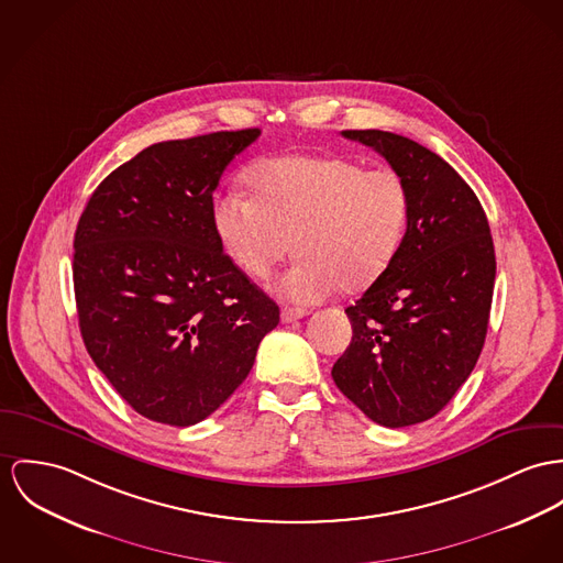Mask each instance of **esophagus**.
Masks as SVG:
<instances>
[{
    "label": "esophagus",
    "mask_w": 563,
    "mask_h": 563,
    "mask_svg": "<svg viewBox=\"0 0 563 563\" xmlns=\"http://www.w3.org/2000/svg\"><path fill=\"white\" fill-rule=\"evenodd\" d=\"M306 314H308V310H306V308H294V306H285V308L280 310V319H283L285 323L298 321V319H302Z\"/></svg>",
    "instance_id": "1"
}]
</instances>
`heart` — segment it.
Instances as JSON below:
<instances>
[{
    "label": "heart",
    "instance_id": "obj_1",
    "mask_svg": "<svg viewBox=\"0 0 563 563\" xmlns=\"http://www.w3.org/2000/svg\"><path fill=\"white\" fill-rule=\"evenodd\" d=\"M253 197L224 190L212 203L217 235L249 276L267 280L294 249L276 289L321 302L341 287H371L396 260L409 222V188L388 167L343 156H274L249 172Z\"/></svg>",
    "mask_w": 563,
    "mask_h": 563
}]
</instances>
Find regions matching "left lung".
Segmentation results:
<instances>
[{"label": "left lung", "mask_w": 563, "mask_h": 563, "mask_svg": "<svg viewBox=\"0 0 563 563\" xmlns=\"http://www.w3.org/2000/svg\"><path fill=\"white\" fill-rule=\"evenodd\" d=\"M402 175L411 210L386 274L346 308L351 343L332 379L373 422L437 416L476 366L495 287V249L476 192L441 156L386 130H343Z\"/></svg>", "instance_id": "8db88e82"}]
</instances>
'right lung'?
I'll use <instances>...</instances> for the list:
<instances>
[{
	"instance_id": "right-lung-1",
	"label": "right lung",
	"mask_w": 563,
	"mask_h": 563,
	"mask_svg": "<svg viewBox=\"0 0 563 563\" xmlns=\"http://www.w3.org/2000/svg\"><path fill=\"white\" fill-rule=\"evenodd\" d=\"M260 134L154 143L107 175L79 218L73 280L87 353L147 420H206L280 321L212 222L220 175Z\"/></svg>"
}]
</instances>
